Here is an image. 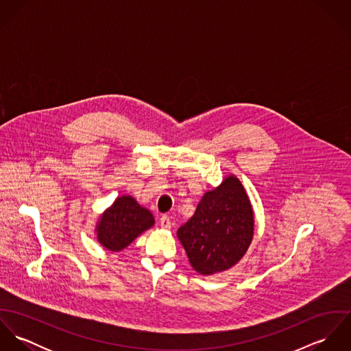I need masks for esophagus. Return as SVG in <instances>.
<instances>
[{
  "mask_svg": "<svg viewBox=\"0 0 351 351\" xmlns=\"http://www.w3.org/2000/svg\"><path fill=\"white\" fill-rule=\"evenodd\" d=\"M159 226H160L162 228H165V230L171 228V221H170L169 216H166V215L160 216V219H159Z\"/></svg>",
  "mask_w": 351,
  "mask_h": 351,
  "instance_id": "esophagus-1",
  "label": "esophagus"
}]
</instances>
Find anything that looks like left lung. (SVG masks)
<instances>
[{
	"mask_svg": "<svg viewBox=\"0 0 351 351\" xmlns=\"http://www.w3.org/2000/svg\"><path fill=\"white\" fill-rule=\"evenodd\" d=\"M252 232L250 201L241 181L230 176L202 196L195 215L177 235L193 269L213 274L239 262L250 246Z\"/></svg>",
	"mask_w": 351,
	"mask_h": 351,
	"instance_id": "1",
	"label": "left lung"
}]
</instances>
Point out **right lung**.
I'll return each mask as SVG.
<instances>
[{
	"mask_svg": "<svg viewBox=\"0 0 351 351\" xmlns=\"http://www.w3.org/2000/svg\"><path fill=\"white\" fill-rule=\"evenodd\" d=\"M154 226L150 210L130 196H123L105 210L97 226V239L110 251L125 249L143 231Z\"/></svg>",
	"mask_w": 351,
	"mask_h": 351,
	"instance_id": "obj_1",
	"label": "right lung"
}]
</instances>
